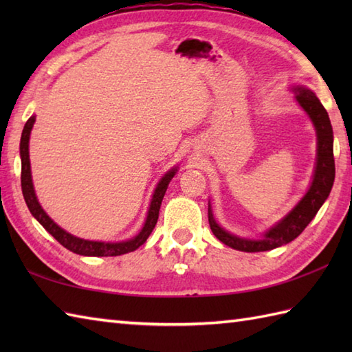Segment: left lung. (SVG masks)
<instances>
[{
  "instance_id": "obj_1",
  "label": "left lung",
  "mask_w": 352,
  "mask_h": 352,
  "mask_svg": "<svg viewBox=\"0 0 352 352\" xmlns=\"http://www.w3.org/2000/svg\"><path fill=\"white\" fill-rule=\"evenodd\" d=\"M292 92H295V100L301 109L309 115L310 121L316 130V163L315 172L310 183L309 190L298 201V204L292 210L269 227L260 239H246L230 233L222 228L218 221L214 219L213 210L208 201V223L213 234L219 239L222 243L237 251L245 252H260L278 248L286 245L300 236L304 228L309 226L315 218L319 208L322 207L328 198L334 183L336 168L333 155V126L328 118L327 110L320 104L315 92L305 86H292Z\"/></svg>"
}]
</instances>
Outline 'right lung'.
<instances>
[{
	"label": "right lung",
	"mask_w": 352,
	"mask_h": 352,
	"mask_svg": "<svg viewBox=\"0 0 352 352\" xmlns=\"http://www.w3.org/2000/svg\"><path fill=\"white\" fill-rule=\"evenodd\" d=\"M36 122V116L33 115L28 119L24 125V130H22L21 136V145H19V154H21V186H22V195L27 203V207L30 213H32L37 222L48 231V233L56 239V241L63 245L66 250H69L80 256L86 257H113V256H122V254L136 251L140 245L146 242L149 234L153 233V230L159 219V210L162 206V201L164 197V192H166L168 186L172 178L177 174L178 166L170 168L166 174H164L160 182L157 183L153 198L149 201V207L146 212V219L144 222V227L140 228L139 233L129 239V241H121V242H101V241H86V239H81L74 236L68 231L58 227L57 223L52 221L47 212L43 210L42 206L39 204V199L36 197L34 186H33V178H32V164H30V151H28V144H30V134H32L33 125Z\"/></svg>",
	"instance_id": "add662e5"
}]
</instances>
